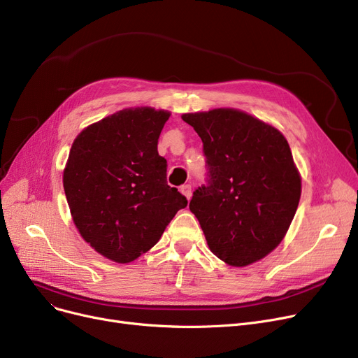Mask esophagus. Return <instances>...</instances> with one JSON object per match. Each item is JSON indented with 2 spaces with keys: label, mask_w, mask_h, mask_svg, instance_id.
Listing matches in <instances>:
<instances>
[{
  "label": "esophagus",
  "mask_w": 358,
  "mask_h": 358,
  "mask_svg": "<svg viewBox=\"0 0 358 358\" xmlns=\"http://www.w3.org/2000/svg\"><path fill=\"white\" fill-rule=\"evenodd\" d=\"M180 192L187 197L189 200H190V197H192V193H193V190H192V185L190 184H184V185H181V189H180Z\"/></svg>",
  "instance_id": "obj_1"
}]
</instances>
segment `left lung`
<instances>
[{"instance_id":"1","label":"left lung","mask_w":358,"mask_h":358,"mask_svg":"<svg viewBox=\"0 0 358 358\" xmlns=\"http://www.w3.org/2000/svg\"><path fill=\"white\" fill-rule=\"evenodd\" d=\"M203 142L208 185L190 200L210 252L247 266L281 244L299 208L301 177L284 134L234 108L182 114Z\"/></svg>"}]
</instances>
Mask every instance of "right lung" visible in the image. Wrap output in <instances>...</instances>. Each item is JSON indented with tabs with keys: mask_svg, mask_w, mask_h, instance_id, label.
I'll return each mask as SVG.
<instances>
[{
	"mask_svg": "<svg viewBox=\"0 0 358 358\" xmlns=\"http://www.w3.org/2000/svg\"><path fill=\"white\" fill-rule=\"evenodd\" d=\"M171 113L126 108L74 138L63 174L73 222L92 248L117 263L149 252L187 206L166 182L158 138Z\"/></svg>",
	"mask_w": 358,
	"mask_h": 358,
	"instance_id": "add662e5",
	"label": "right lung"
}]
</instances>
